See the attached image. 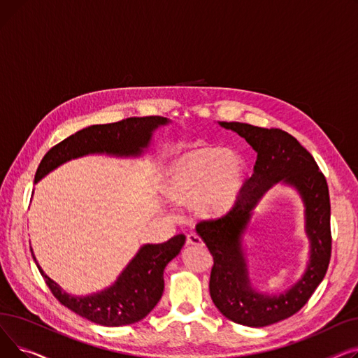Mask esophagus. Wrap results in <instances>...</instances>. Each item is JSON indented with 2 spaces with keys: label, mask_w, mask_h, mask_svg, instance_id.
I'll use <instances>...</instances> for the list:
<instances>
[{
  "label": "esophagus",
  "mask_w": 358,
  "mask_h": 358,
  "mask_svg": "<svg viewBox=\"0 0 358 358\" xmlns=\"http://www.w3.org/2000/svg\"><path fill=\"white\" fill-rule=\"evenodd\" d=\"M187 243L189 245H203V241L197 234H189L187 235Z\"/></svg>",
  "instance_id": "34e87169"
}]
</instances>
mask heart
<instances>
[{"mask_svg":"<svg viewBox=\"0 0 358 358\" xmlns=\"http://www.w3.org/2000/svg\"><path fill=\"white\" fill-rule=\"evenodd\" d=\"M243 181V164L227 148L208 146L181 155L166 181L168 196L189 203L203 215H217L229 209Z\"/></svg>","mask_w":358,"mask_h":358,"instance_id":"obj_1","label":"heart"}]
</instances>
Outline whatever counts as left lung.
<instances>
[{
    "label": "left lung",
    "instance_id": "left-lung-1",
    "mask_svg": "<svg viewBox=\"0 0 358 358\" xmlns=\"http://www.w3.org/2000/svg\"><path fill=\"white\" fill-rule=\"evenodd\" d=\"M219 124L245 139L257 152V161L254 174L241 187L232 209L217 219L201 220L196 227L213 257L210 297L231 321L267 327L302 309L327 274L332 245L328 184L313 157L287 131L239 122ZM280 180L294 186L304 200L311 259L303 278L289 291L264 295L250 286L241 235L259 199Z\"/></svg>",
    "mask_w": 358,
    "mask_h": 358
}]
</instances>
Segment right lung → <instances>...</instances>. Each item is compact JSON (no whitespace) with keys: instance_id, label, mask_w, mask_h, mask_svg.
<instances>
[{"instance_id":"1","label":"right lung","mask_w":358,"mask_h":358,"mask_svg":"<svg viewBox=\"0 0 358 358\" xmlns=\"http://www.w3.org/2000/svg\"><path fill=\"white\" fill-rule=\"evenodd\" d=\"M168 120L159 116L129 117L116 123L94 124L50 148L41 161L34 182L66 161L88 154L115 157H136L149 146L152 131ZM185 242L182 234L164 243H146L141 247L115 285L90 296H72L50 280L37 264L52 294L59 302L88 321L104 327H122L139 322L152 310L164 292V270L176 258Z\"/></svg>"}]
</instances>
